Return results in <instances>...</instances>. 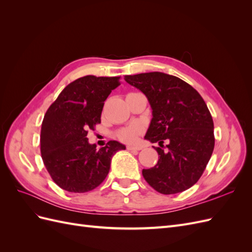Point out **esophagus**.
<instances>
[{
	"instance_id": "obj_1",
	"label": "esophagus",
	"mask_w": 252,
	"mask_h": 252,
	"mask_svg": "<svg viewBox=\"0 0 252 252\" xmlns=\"http://www.w3.org/2000/svg\"><path fill=\"white\" fill-rule=\"evenodd\" d=\"M127 149L128 150H134V151H139V150H141L142 149V147H140V146H130V145H129V146H127Z\"/></svg>"
}]
</instances>
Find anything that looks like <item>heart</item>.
Segmentation results:
<instances>
[{
  "label": "heart",
  "mask_w": 252,
  "mask_h": 252,
  "mask_svg": "<svg viewBox=\"0 0 252 252\" xmlns=\"http://www.w3.org/2000/svg\"><path fill=\"white\" fill-rule=\"evenodd\" d=\"M141 131H142V126L140 124H132V125H129L128 127L121 129V130L118 131L117 135L121 141L126 142V143H131L138 139Z\"/></svg>",
  "instance_id": "obj_1"
}]
</instances>
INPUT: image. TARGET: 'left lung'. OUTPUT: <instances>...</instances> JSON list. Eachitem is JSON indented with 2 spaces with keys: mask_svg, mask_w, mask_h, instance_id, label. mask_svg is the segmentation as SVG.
<instances>
[{
  "mask_svg": "<svg viewBox=\"0 0 252 252\" xmlns=\"http://www.w3.org/2000/svg\"><path fill=\"white\" fill-rule=\"evenodd\" d=\"M124 79L146 95L152 109L145 139L158 143L154 148L159 158L155 167L143 169L144 179L159 193L185 191L199 181L215 148L207 105L192 86L174 75L155 71Z\"/></svg>",
  "mask_w": 252,
  "mask_h": 252,
  "instance_id": "obj_1",
  "label": "left lung"
}]
</instances>
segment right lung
Segmentation results:
<instances>
[{
	"mask_svg": "<svg viewBox=\"0 0 252 252\" xmlns=\"http://www.w3.org/2000/svg\"><path fill=\"white\" fill-rule=\"evenodd\" d=\"M120 77L86 75L67 85L44 116L41 155L56 184L66 191L84 193L106 179L111 158L125 145L109 141L96 149L86 138L101 123L104 102L120 85Z\"/></svg>",
	"mask_w": 252,
	"mask_h": 252,
	"instance_id": "obj_1",
	"label": "right lung"
}]
</instances>
